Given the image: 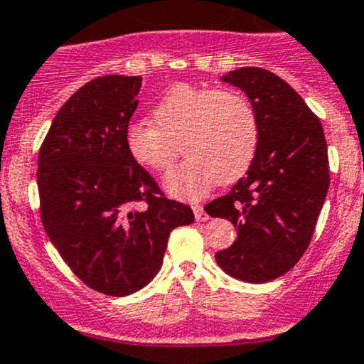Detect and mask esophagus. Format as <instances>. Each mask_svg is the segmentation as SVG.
Returning <instances> with one entry per match:
<instances>
[{
  "label": "esophagus",
  "instance_id": "esophagus-1",
  "mask_svg": "<svg viewBox=\"0 0 364 364\" xmlns=\"http://www.w3.org/2000/svg\"><path fill=\"white\" fill-rule=\"evenodd\" d=\"M193 215H196V220L197 222H205V220L209 218L208 215H205V211H204V208L200 204H196L193 205Z\"/></svg>",
  "mask_w": 364,
  "mask_h": 364
}]
</instances>
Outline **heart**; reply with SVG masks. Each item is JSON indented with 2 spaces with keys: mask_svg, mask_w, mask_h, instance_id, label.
I'll list each match as a JSON object with an SVG mask.
<instances>
[{
  "mask_svg": "<svg viewBox=\"0 0 364 364\" xmlns=\"http://www.w3.org/2000/svg\"><path fill=\"white\" fill-rule=\"evenodd\" d=\"M153 120L132 121L124 142L132 159L151 171L167 168L181 142L188 159L164 178L165 190L176 199L196 200L215 183L237 181L259 148L255 109L232 90L176 84L153 109Z\"/></svg>",
  "mask_w": 364,
  "mask_h": 364,
  "instance_id": "b5f03b06",
  "label": "heart"
}]
</instances>
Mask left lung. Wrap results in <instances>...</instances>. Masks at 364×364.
<instances>
[{"mask_svg":"<svg viewBox=\"0 0 364 364\" xmlns=\"http://www.w3.org/2000/svg\"><path fill=\"white\" fill-rule=\"evenodd\" d=\"M222 80L245 91L260 139L247 176L204 208L237 229L215 259L229 277L266 284L292 269L310 245L329 188L328 144L318 117L278 75L245 67Z\"/></svg>","mask_w":364,"mask_h":364,"instance_id":"obj_1","label":"left lung"}]
</instances>
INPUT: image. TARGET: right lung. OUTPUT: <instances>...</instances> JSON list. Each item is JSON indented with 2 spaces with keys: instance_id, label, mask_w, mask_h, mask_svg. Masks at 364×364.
Instances as JSON below:
<instances>
[{
  "instance_id": "obj_1",
  "label": "right lung",
  "mask_w": 364,
  "mask_h": 364,
  "mask_svg": "<svg viewBox=\"0 0 364 364\" xmlns=\"http://www.w3.org/2000/svg\"><path fill=\"white\" fill-rule=\"evenodd\" d=\"M141 84L139 75H105L77 90L47 132L36 172L50 243L87 287L117 297L148 285L172 230L196 220L128 153Z\"/></svg>"
}]
</instances>
